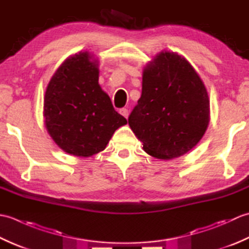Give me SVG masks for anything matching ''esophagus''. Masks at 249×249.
I'll return each mask as SVG.
<instances>
[{
    "instance_id": "1",
    "label": "esophagus",
    "mask_w": 249,
    "mask_h": 249,
    "mask_svg": "<svg viewBox=\"0 0 249 249\" xmlns=\"http://www.w3.org/2000/svg\"><path fill=\"white\" fill-rule=\"evenodd\" d=\"M119 112H120V114H121V115H123L124 118H127V116H128V110H127V109H125V108H122V109H120Z\"/></svg>"
}]
</instances>
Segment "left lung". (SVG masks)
Wrapping results in <instances>:
<instances>
[{
  "label": "left lung",
  "mask_w": 249,
  "mask_h": 249,
  "mask_svg": "<svg viewBox=\"0 0 249 249\" xmlns=\"http://www.w3.org/2000/svg\"><path fill=\"white\" fill-rule=\"evenodd\" d=\"M209 122L208 91L185 56L163 50L146 63L141 97L128 118L144 152L161 160L181 157L202 139Z\"/></svg>",
  "instance_id": "8db88e82"
}]
</instances>
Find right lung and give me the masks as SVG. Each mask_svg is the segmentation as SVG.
<instances>
[{"mask_svg":"<svg viewBox=\"0 0 249 249\" xmlns=\"http://www.w3.org/2000/svg\"><path fill=\"white\" fill-rule=\"evenodd\" d=\"M99 61L92 52L68 56L47 86L45 126L61 150L91 157L106 149L114 131L127 121L114 110L98 83Z\"/></svg>","mask_w":249,"mask_h":249,"instance_id":"obj_1","label":"right lung"}]
</instances>
